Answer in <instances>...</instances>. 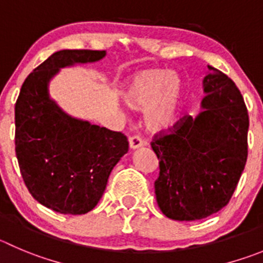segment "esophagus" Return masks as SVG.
<instances>
[{"label":"esophagus","instance_id":"1","mask_svg":"<svg viewBox=\"0 0 263 263\" xmlns=\"http://www.w3.org/2000/svg\"><path fill=\"white\" fill-rule=\"evenodd\" d=\"M144 144H145V141L139 135H134V136L129 137V148L131 149H137L140 146H143Z\"/></svg>","mask_w":263,"mask_h":263}]
</instances>
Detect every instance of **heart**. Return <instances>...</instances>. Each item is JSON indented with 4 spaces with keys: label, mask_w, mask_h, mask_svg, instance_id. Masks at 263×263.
<instances>
[{
    "label": "heart",
    "mask_w": 263,
    "mask_h": 263,
    "mask_svg": "<svg viewBox=\"0 0 263 263\" xmlns=\"http://www.w3.org/2000/svg\"><path fill=\"white\" fill-rule=\"evenodd\" d=\"M187 92L185 80L166 68L141 71L129 80L123 100L132 109L148 108L146 123L156 129L173 124Z\"/></svg>",
    "instance_id": "obj_1"
}]
</instances>
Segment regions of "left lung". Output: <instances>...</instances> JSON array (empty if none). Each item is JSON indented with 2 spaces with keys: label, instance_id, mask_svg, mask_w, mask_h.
Returning a JSON list of instances; mask_svg holds the SVG:
<instances>
[{
  "label": "left lung",
  "instance_id": "left-lung-1",
  "mask_svg": "<svg viewBox=\"0 0 263 263\" xmlns=\"http://www.w3.org/2000/svg\"><path fill=\"white\" fill-rule=\"evenodd\" d=\"M201 107L167 132L154 135L159 161L157 202L167 218L197 220L223 209L234 195L248 157L249 115L236 84L208 66Z\"/></svg>",
  "mask_w": 263,
  "mask_h": 263
}]
</instances>
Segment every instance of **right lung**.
I'll list each match as a JSON object with an SVG mask.
<instances>
[{"label":"right lung","mask_w":263,"mask_h":263,"mask_svg":"<svg viewBox=\"0 0 263 263\" xmlns=\"http://www.w3.org/2000/svg\"><path fill=\"white\" fill-rule=\"evenodd\" d=\"M105 50H60L32 71L15 104V153L29 193L61 214L90 212L110 173L128 152V140L61 110L48 92L49 80L66 66L96 62Z\"/></svg>","instance_id":"obj_1"}]
</instances>
